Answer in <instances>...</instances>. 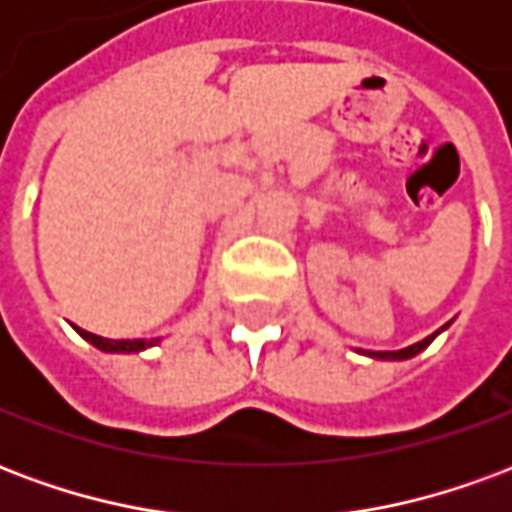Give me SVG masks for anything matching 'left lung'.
<instances>
[{
  "instance_id": "8db88e82",
  "label": "left lung",
  "mask_w": 512,
  "mask_h": 512,
  "mask_svg": "<svg viewBox=\"0 0 512 512\" xmlns=\"http://www.w3.org/2000/svg\"><path fill=\"white\" fill-rule=\"evenodd\" d=\"M436 334H439V332H436ZM436 334H430V337H425L422 343H414V345H408V348H400V351H373V354H370V356H376V359H408V356L419 354L422 348H428L430 340H433Z\"/></svg>"
}]
</instances>
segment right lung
<instances>
[{"instance_id": "add662e5", "label": "right lung", "mask_w": 512, "mask_h": 512, "mask_svg": "<svg viewBox=\"0 0 512 512\" xmlns=\"http://www.w3.org/2000/svg\"><path fill=\"white\" fill-rule=\"evenodd\" d=\"M84 340H90L95 348H101V351H109V354H131V351H142L147 345H153V340H106V337H98L93 332H84L79 329Z\"/></svg>"}]
</instances>
